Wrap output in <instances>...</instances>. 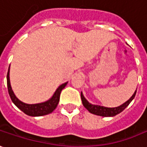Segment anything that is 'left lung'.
Returning <instances> with one entry per match:
<instances>
[{"mask_svg": "<svg viewBox=\"0 0 147 147\" xmlns=\"http://www.w3.org/2000/svg\"><path fill=\"white\" fill-rule=\"evenodd\" d=\"M136 92H137V89H136L135 92L134 93V94L131 96V98L128 101H126L125 103H124L121 104V106L117 107V108H106L103 106H99V105H94L90 103L86 98L84 97V95L82 94V92H81V99L82 101V104L85 107L90 113L94 114V115H98V116H101V117H114L117 114L121 113L126 108L127 106L130 103V102L134 99L135 97Z\"/></svg>", "mask_w": 147, "mask_h": 147, "instance_id": "8db88e82", "label": "left lung"}]
</instances>
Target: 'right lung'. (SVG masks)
I'll return each mask as SVG.
<instances>
[{"label": "right lung", "mask_w": 147, "mask_h": 147, "mask_svg": "<svg viewBox=\"0 0 147 147\" xmlns=\"http://www.w3.org/2000/svg\"><path fill=\"white\" fill-rule=\"evenodd\" d=\"M67 83L68 82H65V83H63L62 85L60 86L57 89V90L55 91L53 97L50 99H48V101L44 102V103H35V104H27V103L20 101L15 96V94L11 88L10 82H9V70L7 73V86H8V91H9V94L10 98H11V100L21 111H22L25 114L30 116V117H40V116L48 115L49 113H53L56 109V108L57 107V104L60 100L61 92L62 90L65 87Z\"/></svg>", "instance_id": "1"}]
</instances>
